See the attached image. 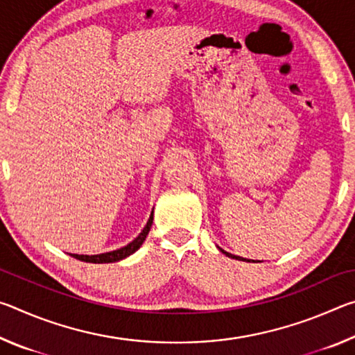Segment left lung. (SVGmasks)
Wrapping results in <instances>:
<instances>
[{"label":"left lung","instance_id":"left-lung-1","mask_svg":"<svg viewBox=\"0 0 355 355\" xmlns=\"http://www.w3.org/2000/svg\"><path fill=\"white\" fill-rule=\"evenodd\" d=\"M219 250L222 252V254H225L227 257H230V258H235V260H243V257H236V255H233V254H228V252H225V250H222L220 248H219ZM245 260V258H244Z\"/></svg>","mask_w":355,"mask_h":355}]
</instances>
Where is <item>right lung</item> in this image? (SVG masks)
Segmentation results:
<instances>
[{"label":"right lung","instance_id":"right-lung-1","mask_svg":"<svg viewBox=\"0 0 355 355\" xmlns=\"http://www.w3.org/2000/svg\"><path fill=\"white\" fill-rule=\"evenodd\" d=\"M152 222H153V213L150 214V218L147 220V225L144 227V230L137 235L133 241L128 243L127 245H123V248H120L117 250H111V252H105V254H98V255H78V254H71V257L76 258V260H81V261H86V263H114V261H119V260H123V258L130 257L131 254H135V252L141 248L142 243L146 241V238L150 232V227H152Z\"/></svg>","mask_w":355,"mask_h":355}]
</instances>
